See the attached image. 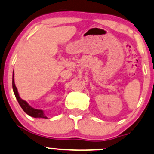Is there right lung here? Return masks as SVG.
I'll use <instances>...</instances> for the list:
<instances>
[{
	"mask_svg": "<svg viewBox=\"0 0 154 154\" xmlns=\"http://www.w3.org/2000/svg\"><path fill=\"white\" fill-rule=\"evenodd\" d=\"M12 89H13L14 93H15V96L18 101L19 104H20L21 108L23 109V111L26 112V114H28L30 116L34 117V118L47 119V116H45V114L44 113V111L42 110H38V109L33 108V107H32L31 106L29 105V104L26 101L20 99V96H19L18 90H17L16 86L15 85V81H14V71L13 74H12Z\"/></svg>",
	"mask_w": 154,
	"mask_h": 154,
	"instance_id": "1",
	"label": "right lung"
}]
</instances>
